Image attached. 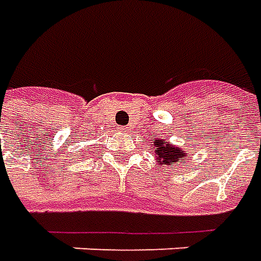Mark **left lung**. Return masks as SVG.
Segmentation results:
<instances>
[{
    "label": "left lung",
    "mask_w": 261,
    "mask_h": 261,
    "mask_svg": "<svg viewBox=\"0 0 261 261\" xmlns=\"http://www.w3.org/2000/svg\"><path fill=\"white\" fill-rule=\"evenodd\" d=\"M152 148H154V155L160 161L161 165H178L181 160L188 156L187 151H182L179 147H175L171 144H164L162 138H155L152 140Z\"/></svg>",
    "instance_id": "1"
}]
</instances>
